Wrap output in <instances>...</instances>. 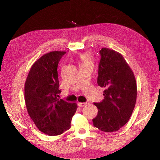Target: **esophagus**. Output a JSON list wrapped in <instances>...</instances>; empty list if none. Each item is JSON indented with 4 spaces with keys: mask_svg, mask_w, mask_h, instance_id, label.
<instances>
[{
    "mask_svg": "<svg viewBox=\"0 0 160 160\" xmlns=\"http://www.w3.org/2000/svg\"><path fill=\"white\" fill-rule=\"evenodd\" d=\"M87 104V103H78V105L79 106L80 108H82V107H84V106Z\"/></svg>",
    "mask_w": 160,
    "mask_h": 160,
    "instance_id": "1",
    "label": "esophagus"
}]
</instances>
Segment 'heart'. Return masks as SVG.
Listing matches in <instances>:
<instances>
[{
  "label": "heart",
  "mask_w": 160,
  "mask_h": 160,
  "mask_svg": "<svg viewBox=\"0 0 160 160\" xmlns=\"http://www.w3.org/2000/svg\"><path fill=\"white\" fill-rule=\"evenodd\" d=\"M81 58L83 62V65H92V63H93V59H92L91 56L88 54V53H85V54L82 55Z\"/></svg>",
  "instance_id": "1"
}]
</instances>
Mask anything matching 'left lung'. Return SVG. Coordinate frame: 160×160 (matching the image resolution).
I'll list each match as a JSON object with an SVG mask.
<instances>
[{
    "instance_id": "obj_1",
    "label": "left lung",
    "mask_w": 160,
    "mask_h": 160,
    "mask_svg": "<svg viewBox=\"0 0 160 160\" xmlns=\"http://www.w3.org/2000/svg\"><path fill=\"white\" fill-rule=\"evenodd\" d=\"M98 84L105 88L104 99L94 103L98 109L93 125L105 132H117L132 115L137 98V84L132 70L122 55L108 48L99 51Z\"/></svg>"
}]
</instances>
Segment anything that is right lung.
I'll return each instance as SVG.
<instances>
[{"label": "right lung", "mask_w": 160, "mask_h": 160, "mask_svg": "<svg viewBox=\"0 0 160 160\" xmlns=\"http://www.w3.org/2000/svg\"><path fill=\"white\" fill-rule=\"evenodd\" d=\"M65 51H52L42 55L32 65L25 85L28 113L41 132L58 135L71 128L77 103L59 98L57 67Z\"/></svg>", "instance_id": "add662e5"}]
</instances>
